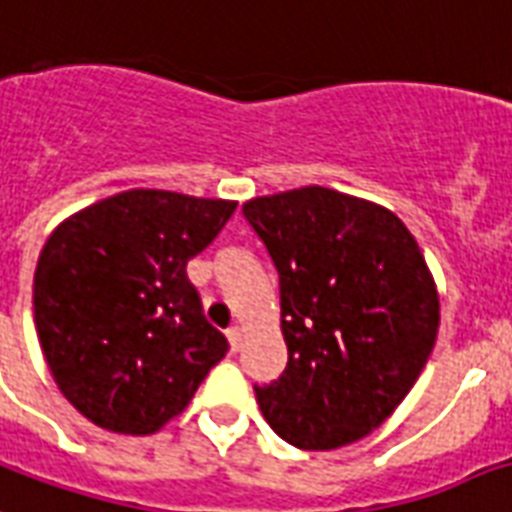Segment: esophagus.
I'll return each instance as SVG.
<instances>
[{
	"label": "esophagus",
	"instance_id": "34e87169",
	"mask_svg": "<svg viewBox=\"0 0 512 512\" xmlns=\"http://www.w3.org/2000/svg\"><path fill=\"white\" fill-rule=\"evenodd\" d=\"M227 339H229V347H232V352L240 350V347H243V328L240 326L227 328Z\"/></svg>",
	"mask_w": 512,
	"mask_h": 512
}]
</instances>
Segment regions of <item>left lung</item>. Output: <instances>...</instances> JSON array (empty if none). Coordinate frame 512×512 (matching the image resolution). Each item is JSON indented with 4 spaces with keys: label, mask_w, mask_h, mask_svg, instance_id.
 Listing matches in <instances>:
<instances>
[{
    "label": "left lung",
    "mask_w": 512,
    "mask_h": 512,
    "mask_svg": "<svg viewBox=\"0 0 512 512\" xmlns=\"http://www.w3.org/2000/svg\"><path fill=\"white\" fill-rule=\"evenodd\" d=\"M280 277L288 363L256 400L283 441L328 451L398 408L438 334V293L406 224L374 202L301 186L243 205Z\"/></svg>",
    "instance_id": "1"
}]
</instances>
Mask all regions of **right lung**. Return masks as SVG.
<instances>
[{"label": "right lung", "instance_id": "right-lung-1", "mask_svg": "<svg viewBox=\"0 0 512 512\" xmlns=\"http://www.w3.org/2000/svg\"><path fill=\"white\" fill-rule=\"evenodd\" d=\"M237 202L133 189L74 213L39 253L34 320L55 384L93 425L157 433L227 355L186 261Z\"/></svg>", "mask_w": 512, "mask_h": 512}]
</instances>
